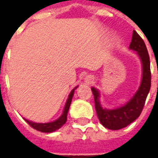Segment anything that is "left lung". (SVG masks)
<instances>
[{
    "instance_id": "obj_1",
    "label": "left lung",
    "mask_w": 158,
    "mask_h": 158,
    "mask_svg": "<svg viewBox=\"0 0 158 158\" xmlns=\"http://www.w3.org/2000/svg\"><path fill=\"white\" fill-rule=\"evenodd\" d=\"M129 48L138 53L142 64V80L139 89L131 99L125 105L118 108L107 110L102 108L99 102V92L95 88H91L95 107L97 117L100 122L106 129L117 130L124 128L134 122L142 112L146 102V97L151 88V68H150V56L146 49V44L142 38L133 31L132 40L129 45Z\"/></svg>"
}]
</instances>
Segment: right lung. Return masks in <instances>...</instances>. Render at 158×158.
Returning a JSON list of instances; mask_svg holds the SVG:
<instances>
[{"instance_id":"obj_1","label":"right lung","mask_w":158,"mask_h":158,"mask_svg":"<svg viewBox=\"0 0 158 158\" xmlns=\"http://www.w3.org/2000/svg\"><path fill=\"white\" fill-rule=\"evenodd\" d=\"M77 88L76 86L74 89H73L72 91L70 92L69 96V98L67 100V102H66L65 107H64V110H63V113L61 115V117L57 118L56 120H55L54 122L51 123H34L31 122V121H29L25 119V121L29 125L32 127L33 129H36L38 131H40V132L44 133H51L53 132V131H56L58 129H60L64 123L67 121V115H68V112H69V106H70V104H71V102H72V98L73 96V93H74V89Z\"/></svg>"}]
</instances>
